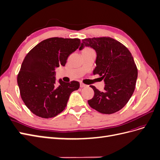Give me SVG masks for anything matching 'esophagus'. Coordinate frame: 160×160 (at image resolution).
<instances>
[{
  "label": "esophagus",
  "mask_w": 160,
  "mask_h": 160,
  "mask_svg": "<svg viewBox=\"0 0 160 160\" xmlns=\"http://www.w3.org/2000/svg\"><path fill=\"white\" fill-rule=\"evenodd\" d=\"M85 87H87V85L85 84H83V83H80V88H85Z\"/></svg>",
  "instance_id": "obj_1"
}]
</instances>
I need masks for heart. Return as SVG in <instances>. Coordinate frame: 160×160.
I'll list each match as a JSON object with an SVG mask.
<instances>
[{
    "mask_svg": "<svg viewBox=\"0 0 160 160\" xmlns=\"http://www.w3.org/2000/svg\"><path fill=\"white\" fill-rule=\"evenodd\" d=\"M83 51H93V50H92L91 49H90V48H88V47H86L85 48V49H83Z\"/></svg>",
    "mask_w": 160,
    "mask_h": 160,
    "instance_id": "obj_1",
    "label": "heart"
}]
</instances>
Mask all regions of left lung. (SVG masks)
<instances>
[{
  "mask_svg": "<svg viewBox=\"0 0 160 160\" xmlns=\"http://www.w3.org/2000/svg\"><path fill=\"white\" fill-rule=\"evenodd\" d=\"M85 47L95 50L93 74L99 75L105 84L104 92L90 85L95 94L88 103L101 113L117 112L127 104L135 88L138 69L132 53L122 43L108 37L85 38L79 50Z\"/></svg>",
  "mask_w": 160,
  "mask_h": 160,
  "instance_id": "left-lung-1",
  "label": "left lung"
}]
</instances>
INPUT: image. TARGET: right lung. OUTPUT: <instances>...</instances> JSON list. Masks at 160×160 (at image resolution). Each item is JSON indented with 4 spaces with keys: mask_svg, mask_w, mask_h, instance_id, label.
<instances>
[{
    "mask_svg": "<svg viewBox=\"0 0 160 160\" xmlns=\"http://www.w3.org/2000/svg\"><path fill=\"white\" fill-rule=\"evenodd\" d=\"M79 38L52 37L37 44L27 53L17 76L24 103L42 118L55 117L63 111L72 91L79 88L78 81L56 83L55 69L65 66L67 59L80 46Z\"/></svg>",
    "mask_w": 160,
    "mask_h": 160,
    "instance_id": "right-lung-1",
    "label": "right lung"
}]
</instances>
